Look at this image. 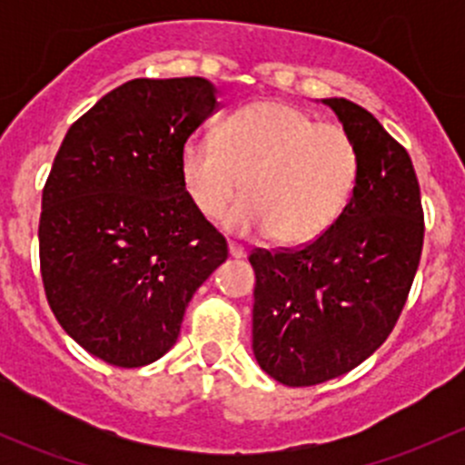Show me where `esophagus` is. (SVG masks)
<instances>
[{
  "instance_id": "esophagus-1",
  "label": "esophagus",
  "mask_w": 465,
  "mask_h": 465,
  "mask_svg": "<svg viewBox=\"0 0 465 465\" xmlns=\"http://www.w3.org/2000/svg\"><path fill=\"white\" fill-rule=\"evenodd\" d=\"M229 256L232 259H245L247 250L242 245H236V242H229Z\"/></svg>"
}]
</instances>
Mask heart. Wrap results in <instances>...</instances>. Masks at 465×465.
Instances as JSON below:
<instances>
[{"mask_svg":"<svg viewBox=\"0 0 465 465\" xmlns=\"http://www.w3.org/2000/svg\"><path fill=\"white\" fill-rule=\"evenodd\" d=\"M360 157L341 125L315 124L279 101H261L224 119L215 139L193 134L182 145L180 173L204 218H224L236 233H270L279 245H303L337 220L358 180Z\"/></svg>","mask_w":465,"mask_h":465,"instance_id":"heart-1","label":"heart"}]
</instances>
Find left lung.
Returning <instances> with one entry per match:
<instances>
[{
  "label": "left lung",
  "instance_id": "obj_1",
  "mask_svg": "<svg viewBox=\"0 0 465 465\" xmlns=\"http://www.w3.org/2000/svg\"><path fill=\"white\" fill-rule=\"evenodd\" d=\"M358 148L353 193L302 250L252 252V349L267 376L311 387L362 364L401 317L423 250L414 166L371 112L322 98Z\"/></svg>",
  "mask_w": 465,
  "mask_h": 465
}]
</instances>
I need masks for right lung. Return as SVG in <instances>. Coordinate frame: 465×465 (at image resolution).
I'll use <instances>...</instances> for the list:
<instances>
[{
    "label": "right lung",
    "mask_w": 465,
    "mask_h": 465,
    "mask_svg": "<svg viewBox=\"0 0 465 465\" xmlns=\"http://www.w3.org/2000/svg\"><path fill=\"white\" fill-rule=\"evenodd\" d=\"M220 110L206 78H134L69 128L40 215V267L55 320L94 358L145 367L173 349L227 241L180 173L186 139Z\"/></svg>",
    "instance_id": "obj_1"
}]
</instances>
